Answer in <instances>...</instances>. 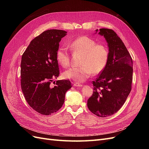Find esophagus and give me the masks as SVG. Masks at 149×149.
Returning <instances> with one entry per match:
<instances>
[{
	"label": "esophagus",
	"mask_w": 149,
	"mask_h": 149,
	"mask_svg": "<svg viewBox=\"0 0 149 149\" xmlns=\"http://www.w3.org/2000/svg\"><path fill=\"white\" fill-rule=\"evenodd\" d=\"M73 86L75 87H81V86H83V85L79 84V83H74L73 84Z\"/></svg>",
	"instance_id": "esophagus-1"
}]
</instances>
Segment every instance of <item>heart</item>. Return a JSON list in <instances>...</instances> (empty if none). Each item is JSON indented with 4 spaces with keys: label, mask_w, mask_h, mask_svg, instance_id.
<instances>
[{
    "label": "heart",
    "mask_w": 149,
    "mask_h": 149,
    "mask_svg": "<svg viewBox=\"0 0 149 149\" xmlns=\"http://www.w3.org/2000/svg\"><path fill=\"white\" fill-rule=\"evenodd\" d=\"M73 53L83 54L79 67H73L63 73L65 79L83 82L91 74H97L104 70L109 57L107 47L102 44H97L95 40L88 37H78L68 45ZM56 60L61 66L66 68L70 65V56L65 47L58 48Z\"/></svg>",
    "instance_id": "heart-1"
}]
</instances>
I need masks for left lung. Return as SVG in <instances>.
<instances>
[{
  "mask_svg": "<svg viewBox=\"0 0 149 149\" xmlns=\"http://www.w3.org/2000/svg\"><path fill=\"white\" fill-rule=\"evenodd\" d=\"M104 37L109 48L107 64L93 81L94 91L88 100V107L95 115L105 118L114 114L123 106L131 91L132 60L125 45L111 29L96 30Z\"/></svg>",
  "mask_w": 149,
  "mask_h": 149,
  "instance_id": "obj_1",
  "label": "left lung"
}]
</instances>
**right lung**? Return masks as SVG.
<instances>
[{
	"label": "right lung",
	"instance_id": "right-lung-1",
	"mask_svg": "<svg viewBox=\"0 0 149 149\" xmlns=\"http://www.w3.org/2000/svg\"><path fill=\"white\" fill-rule=\"evenodd\" d=\"M67 31L52 29L31 40L21 61V87L26 102L38 113L50 115L62 107L65 94L71 88L69 80L51 82L60 74L56 60L59 43Z\"/></svg>",
	"mask_w": 149,
	"mask_h": 149
}]
</instances>
